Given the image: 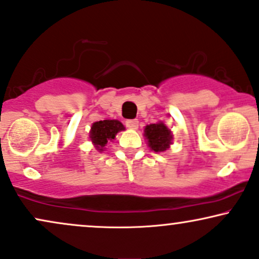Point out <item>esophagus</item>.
<instances>
[{
	"instance_id": "obj_1",
	"label": "esophagus",
	"mask_w": 259,
	"mask_h": 259,
	"mask_svg": "<svg viewBox=\"0 0 259 259\" xmlns=\"http://www.w3.org/2000/svg\"><path fill=\"white\" fill-rule=\"evenodd\" d=\"M126 126L128 127L130 130H137L139 126V121L137 119H131V120H126Z\"/></svg>"
}]
</instances>
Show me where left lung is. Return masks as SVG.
<instances>
[{
    "mask_svg": "<svg viewBox=\"0 0 259 259\" xmlns=\"http://www.w3.org/2000/svg\"><path fill=\"white\" fill-rule=\"evenodd\" d=\"M144 137L151 151L163 152L173 144V133L163 121L146 124Z\"/></svg>",
    "mask_w": 259,
    "mask_h": 259,
    "instance_id": "obj_1",
    "label": "left lung"
}]
</instances>
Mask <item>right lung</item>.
I'll list each match as a JSON object with an SVG mask.
<instances>
[{"mask_svg": "<svg viewBox=\"0 0 259 259\" xmlns=\"http://www.w3.org/2000/svg\"><path fill=\"white\" fill-rule=\"evenodd\" d=\"M121 131H124V126L119 120H102L92 123L89 138L97 151H104L108 142H113L115 137Z\"/></svg>", "mask_w": 259, "mask_h": 259, "instance_id": "right-lung-1", "label": "right lung"}]
</instances>
